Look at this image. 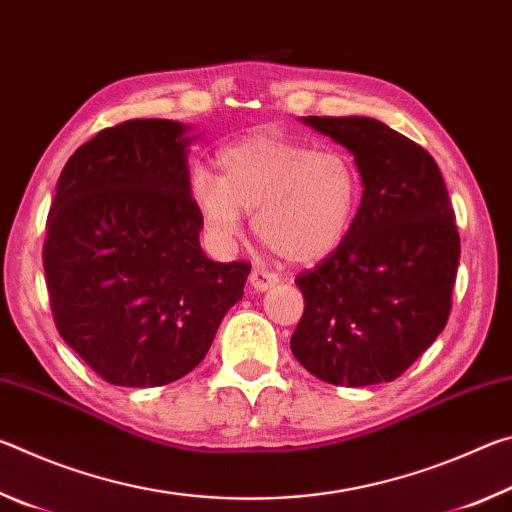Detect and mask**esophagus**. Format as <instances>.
<instances>
[{
  "instance_id": "obj_1",
  "label": "esophagus",
  "mask_w": 512,
  "mask_h": 512,
  "mask_svg": "<svg viewBox=\"0 0 512 512\" xmlns=\"http://www.w3.org/2000/svg\"><path fill=\"white\" fill-rule=\"evenodd\" d=\"M277 280H280V277L271 271H266V268H253V273H250V287L255 291L271 289Z\"/></svg>"
}]
</instances>
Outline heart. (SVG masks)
Wrapping results in <instances>:
<instances>
[{"label": "heart", "instance_id": "b5f03b06", "mask_svg": "<svg viewBox=\"0 0 512 512\" xmlns=\"http://www.w3.org/2000/svg\"><path fill=\"white\" fill-rule=\"evenodd\" d=\"M214 164L219 176L196 173L192 196L221 244L239 237L241 212H255L253 230L266 248L309 264L332 253L357 216L361 176L341 151L253 135L223 146Z\"/></svg>", "mask_w": 512, "mask_h": 512}]
</instances>
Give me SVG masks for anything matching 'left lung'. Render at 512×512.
Wrapping results in <instances>:
<instances>
[{
    "instance_id": "left-lung-1",
    "label": "left lung",
    "mask_w": 512,
    "mask_h": 512,
    "mask_svg": "<svg viewBox=\"0 0 512 512\" xmlns=\"http://www.w3.org/2000/svg\"><path fill=\"white\" fill-rule=\"evenodd\" d=\"M354 155L363 198L350 232L296 277L291 352L334 386L393 381L443 332L461 257L436 160L370 117H305Z\"/></svg>"
}]
</instances>
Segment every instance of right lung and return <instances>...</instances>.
Instances as JSON below:
<instances>
[{
  "label": "right lung",
  "mask_w": 512,
  "mask_h": 512,
  "mask_svg": "<svg viewBox=\"0 0 512 512\" xmlns=\"http://www.w3.org/2000/svg\"><path fill=\"white\" fill-rule=\"evenodd\" d=\"M185 131L169 119L103 128L67 160L47 216L56 329L112 386L185 377L244 296L250 264L201 250Z\"/></svg>",
  "instance_id": "right-lung-1"
}]
</instances>
